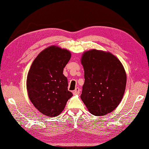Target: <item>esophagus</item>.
<instances>
[{
    "mask_svg": "<svg viewBox=\"0 0 149 149\" xmlns=\"http://www.w3.org/2000/svg\"><path fill=\"white\" fill-rule=\"evenodd\" d=\"M80 89H79V88H76L73 91V94H74V95L78 94L80 93Z\"/></svg>",
    "mask_w": 149,
    "mask_h": 149,
    "instance_id": "34e87169",
    "label": "esophagus"
}]
</instances>
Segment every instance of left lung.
<instances>
[{
    "mask_svg": "<svg viewBox=\"0 0 149 149\" xmlns=\"http://www.w3.org/2000/svg\"><path fill=\"white\" fill-rule=\"evenodd\" d=\"M81 63L85 79L81 100L93 115L112 112L119 105L125 90L127 75L122 64L111 53L96 49L85 52Z\"/></svg>",
    "mask_w": 149,
    "mask_h": 149,
    "instance_id": "obj_1",
    "label": "left lung"
}]
</instances>
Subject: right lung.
I'll list each match as a JSON object with an SVG mask.
<instances>
[{
	"label": "right lung",
	"instance_id": "obj_1",
	"mask_svg": "<svg viewBox=\"0 0 149 149\" xmlns=\"http://www.w3.org/2000/svg\"><path fill=\"white\" fill-rule=\"evenodd\" d=\"M70 57L68 50L51 46L38 54L28 72L29 97L38 110L48 117L58 116L73 95L63 75Z\"/></svg>",
	"mask_w": 149,
	"mask_h": 149
}]
</instances>
